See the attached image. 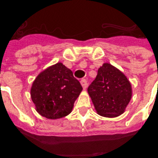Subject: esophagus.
I'll use <instances>...</instances> for the list:
<instances>
[{"label": "esophagus", "mask_w": 158, "mask_h": 158, "mask_svg": "<svg viewBox=\"0 0 158 158\" xmlns=\"http://www.w3.org/2000/svg\"><path fill=\"white\" fill-rule=\"evenodd\" d=\"M80 83H81L82 87H83V88H84V89H86V88H87V84H88V83H87V80H86V79H82V80H81V81H80Z\"/></svg>", "instance_id": "obj_1"}]
</instances>
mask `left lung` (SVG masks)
<instances>
[{"label":"left lung","mask_w":158,"mask_h":158,"mask_svg":"<svg viewBox=\"0 0 158 158\" xmlns=\"http://www.w3.org/2000/svg\"><path fill=\"white\" fill-rule=\"evenodd\" d=\"M88 92L98 114L109 118L121 115L132 97L131 84L126 76L108 63L99 68Z\"/></svg>","instance_id":"left-lung-1"}]
</instances>
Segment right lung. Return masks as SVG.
I'll return each instance as SVG.
<instances>
[{
    "label": "right lung",
    "instance_id": "right-lung-1",
    "mask_svg": "<svg viewBox=\"0 0 158 158\" xmlns=\"http://www.w3.org/2000/svg\"><path fill=\"white\" fill-rule=\"evenodd\" d=\"M82 89L73 72L56 63L38 74L31 88V98L41 115L55 120L71 112Z\"/></svg>",
    "mask_w": 158,
    "mask_h": 158
}]
</instances>
